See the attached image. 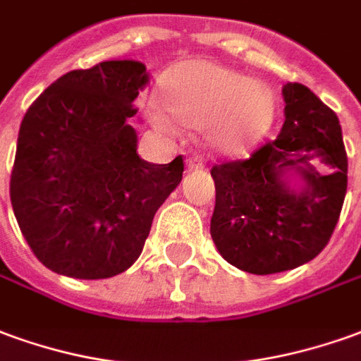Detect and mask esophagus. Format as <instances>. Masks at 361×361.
I'll return each mask as SVG.
<instances>
[{"instance_id":"34e87169","label":"esophagus","mask_w":361,"mask_h":361,"mask_svg":"<svg viewBox=\"0 0 361 361\" xmlns=\"http://www.w3.org/2000/svg\"><path fill=\"white\" fill-rule=\"evenodd\" d=\"M188 170H199V168H203V158L201 156H191V158H188Z\"/></svg>"}]
</instances>
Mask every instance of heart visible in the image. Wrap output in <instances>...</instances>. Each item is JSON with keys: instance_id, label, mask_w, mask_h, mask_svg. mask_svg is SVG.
<instances>
[{"instance_id": "1", "label": "heart", "mask_w": 361, "mask_h": 361, "mask_svg": "<svg viewBox=\"0 0 361 361\" xmlns=\"http://www.w3.org/2000/svg\"><path fill=\"white\" fill-rule=\"evenodd\" d=\"M160 103L183 125H203L207 140L223 152L250 146L274 121V97L266 85L207 60L170 68L164 74ZM164 111H154V123L170 128L172 119Z\"/></svg>"}]
</instances>
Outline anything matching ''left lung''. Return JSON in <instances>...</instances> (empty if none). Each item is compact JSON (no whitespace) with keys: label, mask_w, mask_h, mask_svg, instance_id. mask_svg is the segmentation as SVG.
Segmentation results:
<instances>
[{"label":"left lung","mask_w":361,"mask_h":361,"mask_svg":"<svg viewBox=\"0 0 361 361\" xmlns=\"http://www.w3.org/2000/svg\"><path fill=\"white\" fill-rule=\"evenodd\" d=\"M286 123L248 160L216 164L211 236L234 268L268 276L311 262L329 244L348 185L336 113L303 84L283 85ZM321 159L324 176L312 166ZM304 183L293 190L286 173Z\"/></svg>","instance_id":"8db88e82"}]
</instances>
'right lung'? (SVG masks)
I'll return each mask as SVG.
<instances>
[{
    "mask_svg": "<svg viewBox=\"0 0 361 361\" xmlns=\"http://www.w3.org/2000/svg\"><path fill=\"white\" fill-rule=\"evenodd\" d=\"M146 66L107 60L49 85L23 117L9 195L32 254L56 274L105 279L128 269L178 188L183 158L150 164L128 119Z\"/></svg>",
    "mask_w": 361,
    "mask_h": 361,
    "instance_id": "add662e5",
    "label": "right lung"
}]
</instances>
